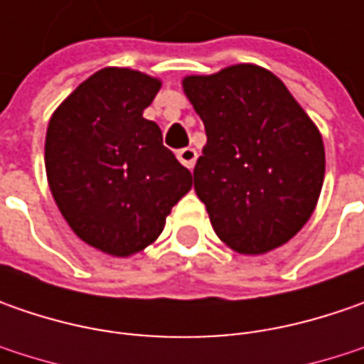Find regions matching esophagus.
Returning <instances> with one entry per match:
<instances>
[{
    "label": "esophagus",
    "instance_id": "34e87169",
    "mask_svg": "<svg viewBox=\"0 0 364 364\" xmlns=\"http://www.w3.org/2000/svg\"><path fill=\"white\" fill-rule=\"evenodd\" d=\"M176 156H178V160L182 161L188 170H192V168H194V164H196V156H198V154H196V149H194V147H182V149H178V154H176Z\"/></svg>",
    "mask_w": 364,
    "mask_h": 364
}]
</instances>
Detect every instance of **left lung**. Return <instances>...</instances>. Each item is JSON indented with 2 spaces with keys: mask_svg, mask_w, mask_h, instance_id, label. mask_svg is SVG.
I'll return each instance as SVG.
<instances>
[{
  "mask_svg": "<svg viewBox=\"0 0 364 364\" xmlns=\"http://www.w3.org/2000/svg\"><path fill=\"white\" fill-rule=\"evenodd\" d=\"M182 87L206 132L194 190L218 239L243 255L287 243L312 217L324 182L318 127L255 64L186 77Z\"/></svg>",
  "mask_w": 364,
  "mask_h": 364,
  "instance_id": "left-lung-1",
  "label": "left lung"
}]
</instances>
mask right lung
I'll list each match as a JSON object with an SVG mask.
<instances>
[{
    "instance_id": "add662e5",
    "label": "right lung",
    "mask_w": 364,
    "mask_h": 364,
    "mask_svg": "<svg viewBox=\"0 0 364 364\" xmlns=\"http://www.w3.org/2000/svg\"><path fill=\"white\" fill-rule=\"evenodd\" d=\"M160 87L139 70L109 66L50 117L44 160L52 196L78 239L115 257L154 243L192 188L188 168L144 117Z\"/></svg>"
}]
</instances>
